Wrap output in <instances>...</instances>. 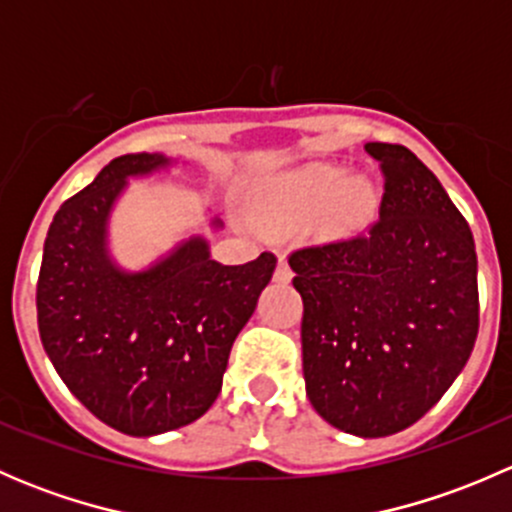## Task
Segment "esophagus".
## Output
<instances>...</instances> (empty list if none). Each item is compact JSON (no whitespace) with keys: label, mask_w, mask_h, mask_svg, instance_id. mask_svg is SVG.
<instances>
[{"label":"esophagus","mask_w":512,"mask_h":512,"mask_svg":"<svg viewBox=\"0 0 512 512\" xmlns=\"http://www.w3.org/2000/svg\"><path fill=\"white\" fill-rule=\"evenodd\" d=\"M275 282H280V285H289V282H292V270H289V262H287V257H285V255L277 257Z\"/></svg>","instance_id":"34e87169"}]
</instances>
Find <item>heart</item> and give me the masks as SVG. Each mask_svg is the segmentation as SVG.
<instances>
[{
    "label": "heart",
    "mask_w": 512,
    "mask_h": 512,
    "mask_svg": "<svg viewBox=\"0 0 512 512\" xmlns=\"http://www.w3.org/2000/svg\"><path fill=\"white\" fill-rule=\"evenodd\" d=\"M252 218L267 230L312 225L319 240H349L376 210V190L364 175L334 163H312L270 175L252 193Z\"/></svg>",
    "instance_id": "1"
}]
</instances>
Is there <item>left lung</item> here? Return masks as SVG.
I'll use <instances>...</instances> for the list:
<instances>
[{
    "label": "left lung",
    "mask_w": 512,
    "mask_h": 512,
    "mask_svg": "<svg viewBox=\"0 0 512 512\" xmlns=\"http://www.w3.org/2000/svg\"><path fill=\"white\" fill-rule=\"evenodd\" d=\"M386 190L366 237L289 257L302 294L309 404L359 438L399 433L433 409L478 334L471 227L409 148L366 143Z\"/></svg>",
    "instance_id": "1"
}]
</instances>
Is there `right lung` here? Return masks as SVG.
<instances>
[{"label":"right lung","instance_id":"1","mask_svg":"<svg viewBox=\"0 0 512 512\" xmlns=\"http://www.w3.org/2000/svg\"><path fill=\"white\" fill-rule=\"evenodd\" d=\"M178 158L128 153L54 215L41 257L36 314L44 352L71 394L126 436L198 421L223 389L232 342L272 280L275 255L223 265L190 232L146 267L111 250V218L128 180L168 173ZM210 230H223L218 215Z\"/></svg>","mask_w":512,"mask_h":512}]
</instances>
